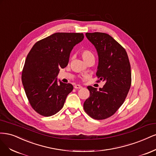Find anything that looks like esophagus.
I'll return each instance as SVG.
<instances>
[{"instance_id": "1", "label": "esophagus", "mask_w": 156, "mask_h": 156, "mask_svg": "<svg viewBox=\"0 0 156 156\" xmlns=\"http://www.w3.org/2000/svg\"><path fill=\"white\" fill-rule=\"evenodd\" d=\"M74 87L75 89H82V87L81 86V85H78V84L75 85L74 86Z\"/></svg>"}]
</instances>
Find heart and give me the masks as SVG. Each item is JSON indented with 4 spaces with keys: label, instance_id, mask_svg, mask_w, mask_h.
<instances>
[{
    "label": "heart",
    "instance_id": "heart-1",
    "mask_svg": "<svg viewBox=\"0 0 156 156\" xmlns=\"http://www.w3.org/2000/svg\"><path fill=\"white\" fill-rule=\"evenodd\" d=\"M80 54H81V56H82V58L83 59L85 62H86L87 60H88L89 59H90L91 58L94 57L93 54L87 49L82 50V51H80Z\"/></svg>",
    "mask_w": 156,
    "mask_h": 156
}]
</instances>
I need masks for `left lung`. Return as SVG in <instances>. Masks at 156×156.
<instances>
[{
    "label": "left lung",
    "instance_id": "1",
    "mask_svg": "<svg viewBox=\"0 0 156 156\" xmlns=\"http://www.w3.org/2000/svg\"><path fill=\"white\" fill-rule=\"evenodd\" d=\"M98 56L97 76L105 82L98 91L88 86L89 97L83 104L85 112L94 119L103 120L116 112L124 103L132 83L131 66L126 50L109 34H85Z\"/></svg>",
    "mask_w": 156,
    "mask_h": 156
}]
</instances>
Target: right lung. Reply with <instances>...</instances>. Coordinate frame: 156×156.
Instances as JSON below:
<instances>
[{
  "instance_id": "1",
  "label": "right lung",
  "mask_w": 156,
  "mask_h": 156,
  "mask_svg": "<svg viewBox=\"0 0 156 156\" xmlns=\"http://www.w3.org/2000/svg\"><path fill=\"white\" fill-rule=\"evenodd\" d=\"M84 38L82 33L58 32L34 44L27 55L22 82L32 108L39 115L50 117L63 107L73 86L58 83L59 69L66 67L70 53Z\"/></svg>"
}]
</instances>
